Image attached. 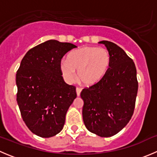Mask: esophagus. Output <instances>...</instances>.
Listing matches in <instances>:
<instances>
[{"label": "esophagus", "instance_id": "1", "mask_svg": "<svg viewBox=\"0 0 157 157\" xmlns=\"http://www.w3.org/2000/svg\"><path fill=\"white\" fill-rule=\"evenodd\" d=\"M81 90H82V89L80 88V87H77V89H76V92H77V96H79L80 95V93H81Z\"/></svg>", "mask_w": 157, "mask_h": 157}]
</instances>
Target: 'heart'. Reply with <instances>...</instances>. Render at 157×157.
Here are the masks:
<instances>
[{
    "label": "heart",
    "mask_w": 157,
    "mask_h": 157,
    "mask_svg": "<svg viewBox=\"0 0 157 157\" xmlns=\"http://www.w3.org/2000/svg\"><path fill=\"white\" fill-rule=\"evenodd\" d=\"M111 64V55L107 49L98 47H82L70 52L67 60L61 61L60 71L67 83L78 78L83 84L93 86L103 79Z\"/></svg>",
    "instance_id": "obj_1"
}]
</instances>
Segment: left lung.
<instances>
[{
    "instance_id": "8db88e82",
    "label": "left lung",
    "mask_w": 157,
    "mask_h": 157,
    "mask_svg": "<svg viewBox=\"0 0 157 157\" xmlns=\"http://www.w3.org/2000/svg\"><path fill=\"white\" fill-rule=\"evenodd\" d=\"M111 55L109 69L100 82L83 89V119L90 132L99 137L115 135L132 117L138 90L137 70L122 48L109 41H101Z\"/></svg>"
}]
</instances>
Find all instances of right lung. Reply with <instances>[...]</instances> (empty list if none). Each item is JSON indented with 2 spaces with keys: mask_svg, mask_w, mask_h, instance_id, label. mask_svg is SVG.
Wrapping results in <instances>:
<instances>
[{
  "mask_svg": "<svg viewBox=\"0 0 157 157\" xmlns=\"http://www.w3.org/2000/svg\"><path fill=\"white\" fill-rule=\"evenodd\" d=\"M74 44L48 40L31 48L16 75L17 101L23 121L41 137H51L63 129L76 87L64 82L59 65Z\"/></svg>",
  "mask_w": 157,
  "mask_h": 157,
  "instance_id": "right-lung-1",
  "label": "right lung"
}]
</instances>
